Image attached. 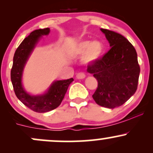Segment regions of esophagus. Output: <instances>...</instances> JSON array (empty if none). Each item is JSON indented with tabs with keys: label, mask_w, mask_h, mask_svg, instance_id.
Returning <instances> with one entry per match:
<instances>
[{
	"label": "esophagus",
	"mask_w": 153,
	"mask_h": 153,
	"mask_svg": "<svg viewBox=\"0 0 153 153\" xmlns=\"http://www.w3.org/2000/svg\"><path fill=\"white\" fill-rule=\"evenodd\" d=\"M85 78V75L83 73H78L76 75V78L77 79H83Z\"/></svg>",
	"instance_id": "esophagus-1"
}]
</instances>
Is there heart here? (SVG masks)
<instances>
[{"label": "heart", "mask_w": 153, "mask_h": 153, "mask_svg": "<svg viewBox=\"0 0 153 153\" xmlns=\"http://www.w3.org/2000/svg\"><path fill=\"white\" fill-rule=\"evenodd\" d=\"M104 45L100 40L82 41L73 47V52L76 55H83V60L86 64H93L102 57L104 53Z\"/></svg>", "instance_id": "obj_1"}]
</instances>
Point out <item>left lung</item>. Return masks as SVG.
<instances>
[{"instance_id":"1","label":"left lung","mask_w":153,"mask_h":153,"mask_svg":"<svg viewBox=\"0 0 153 153\" xmlns=\"http://www.w3.org/2000/svg\"><path fill=\"white\" fill-rule=\"evenodd\" d=\"M111 49L99 61L88 66L87 71L98 80L93 95L99 106L114 108L124 104L137 88L140 68L134 47L124 36L101 29Z\"/></svg>"}]
</instances>
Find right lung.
<instances>
[{
	"instance_id": "add662e5",
	"label": "right lung",
	"mask_w": 153,
	"mask_h": 153,
	"mask_svg": "<svg viewBox=\"0 0 153 153\" xmlns=\"http://www.w3.org/2000/svg\"><path fill=\"white\" fill-rule=\"evenodd\" d=\"M50 31V28L36 29L23 40L15 52L10 71V79L16 96L26 106L38 113H45L58 107L64 99L68 86L73 81V78L54 80L46 92L39 95L29 94L23 85L24 67L40 39L48 35Z\"/></svg>"
}]
</instances>
